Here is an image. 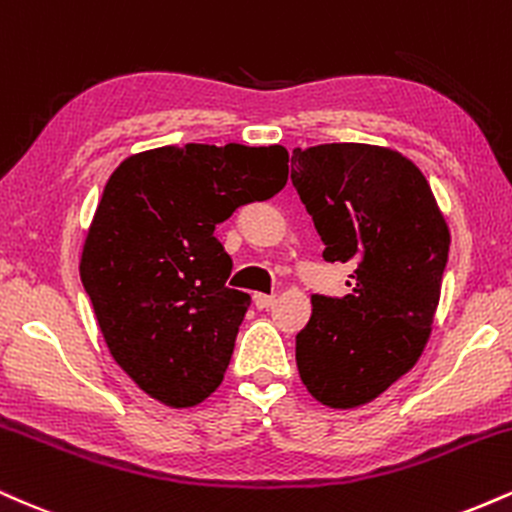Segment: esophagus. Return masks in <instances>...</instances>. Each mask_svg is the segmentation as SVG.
Returning <instances> with one entry per match:
<instances>
[{"mask_svg":"<svg viewBox=\"0 0 512 512\" xmlns=\"http://www.w3.org/2000/svg\"><path fill=\"white\" fill-rule=\"evenodd\" d=\"M254 304L258 306V309H270V306L275 304V294H261V292H256V294H254Z\"/></svg>","mask_w":512,"mask_h":512,"instance_id":"1","label":"esophagus"}]
</instances>
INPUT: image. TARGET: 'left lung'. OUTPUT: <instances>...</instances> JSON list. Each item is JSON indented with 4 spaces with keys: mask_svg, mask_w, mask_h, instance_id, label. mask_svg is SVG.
<instances>
[{
    "mask_svg": "<svg viewBox=\"0 0 512 512\" xmlns=\"http://www.w3.org/2000/svg\"><path fill=\"white\" fill-rule=\"evenodd\" d=\"M292 184L326 244L354 263L345 297L314 294L297 333L302 383L323 405L371 402L417 364L431 335L450 232L419 167L364 143L294 148Z\"/></svg>",
    "mask_w": 512,
    "mask_h": 512,
    "instance_id": "left-lung-1",
    "label": "left lung"
}]
</instances>
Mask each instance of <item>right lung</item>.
Returning <instances> with one entry per match:
<instances>
[{
    "label": "right lung",
    "mask_w": 512,
    "mask_h": 512,
    "mask_svg": "<svg viewBox=\"0 0 512 512\" xmlns=\"http://www.w3.org/2000/svg\"><path fill=\"white\" fill-rule=\"evenodd\" d=\"M285 184V148L239 143L146 150L107 179L81 282L114 362L150 398L194 407L220 386L251 297L227 287L215 227Z\"/></svg>",
    "instance_id": "right-lung-1"
}]
</instances>
